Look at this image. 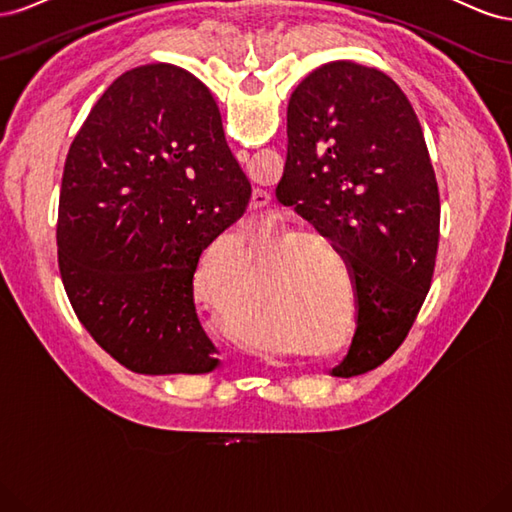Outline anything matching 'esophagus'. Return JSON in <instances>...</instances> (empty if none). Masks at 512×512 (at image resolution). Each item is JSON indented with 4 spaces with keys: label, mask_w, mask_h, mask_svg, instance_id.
<instances>
[{
    "label": "esophagus",
    "mask_w": 512,
    "mask_h": 512,
    "mask_svg": "<svg viewBox=\"0 0 512 512\" xmlns=\"http://www.w3.org/2000/svg\"><path fill=\"white\" fill-rule=\"evenodd\" d=\"M237 158H239V162H247V160H250V153H247V151H239ZM269 200H271V196H269L267 190L254 188L252 198H250V209H252V211H258V209H262V207H267Z\"/></svg>",
    "instance_id": "obj_1"
}]
</instances>
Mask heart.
Segmentation results:
<instances>
[{
    "mask_svg": "<svg viewBox=\"0 0 512 512\" xmlns=\"http://www.w3.org/2000/svg\"><path fill=\"white\" fill-rule=\"evenodd\" d=\"M218 260H243V252L237 250L232 252V247L228 245V241H215L209 250L205 252V256H203V260L198 262V267H196V273H194V292H196V299L198 301H203V303H207L209 307H213V309H220V312H228V301L226 299H222L218 292L213 290V284H211V267H213V262H218Z\"/></svg>",
    "mask_w": 512,
    "mask_h": 512,
    "instance_id": "obj_1",
    "label": "heart"
}]
</instances>
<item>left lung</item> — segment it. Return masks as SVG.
<instances>
[{"label":"left lung","mask_w":512,"mask_h":512,"mask_svg":"<svg viewBox=\"0 0 512 512\" xmlns=\"http://www.w3.org/2000/svg\"><path fill=\"white\" fill-rule=\"evenodd\" d=\"M288 156L275 196L344 258L356 331L331 376L376 369L404 344L433 277L440 194L421 123L376 68L331 61L288 102Z\"/></svg>","instance_id":"8db88e82"}]
</instances>
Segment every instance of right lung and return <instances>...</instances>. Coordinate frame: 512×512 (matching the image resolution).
<instances>
[{
  "label": "right lung",
  "instance_id": "1",
  "mask_svg": "<svg viewBox=\"0 0 512 512\" xmlns=\"http://www.w3.org/2000/svg\"><path fill=\"white\" fill-rule=\"evenodd\" d=\"M250 194L196 76L151 64L104 91L66 158L57 258L74 314L115 361L147 376L220 367L194 271Z\"/></svg>",
  "mask_w": 512,
  "mask_h": 512
}]
</instances>
